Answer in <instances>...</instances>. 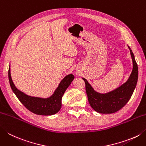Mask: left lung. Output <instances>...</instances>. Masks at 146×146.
Wrapping results in <instances>:
<instances>
[{
	"label": "left lung",
	"mask_w": 146,
	"mask_h": 146,
	"mask_svg": "<svg viewBox=\"0 0 146 146\" xmlns=\"http://www.w3.org/2000/svg\"><path fill=\"white\" fill-rule=\"evenodd\" d=\"M129 48L133 61V70L129 78L126 83L116 90L106 94L95 92L85 78L88 101L90 106L100 113H113L121 110L129 101L138 80V66L135 61L132 50Z\"/></svg>",
	"instance_id": "left-lung-1"
}]
</instances>
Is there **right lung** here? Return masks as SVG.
Instances as JSON below:
<instances>
[{"instance_id":"1","label":"right lung","mask_w":146,"mask_h":146,"mask_svg":"<svg viewBox=\"0 0 146 146\" xmlns=\"http://www.w3.org/2000/svg\"><path fill=\"white\" fill-rule=\"evenodd\" d=\"M8 76L11 87L13 92L25 107L36 115L44 116L54 115L60 110L62 105V97L75 78V76L71 74L65 76L52 96L47 99H42L28 96L17 89L11 78L10 67L9 68Z\"/></svg>"}]
</instances>
